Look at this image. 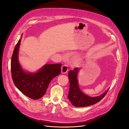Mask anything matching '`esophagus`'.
Segmentation results:
<instances>
[{"label":"esophagus","mask_w":129,"mask_h":129,"mask_svg":"<svg viewBox=\"0 0 129 129\" xmlns=\"http://www.w3.org/2000/svg\"><path fill=\"white\" fill-rule=\"evenodd\" d=\"M69 71V69L67 67V66L66 65H64L62 67V73L63 74H65L66 73Z\"/></svg>","instance_id":"esophagus-1"}]
</instances>
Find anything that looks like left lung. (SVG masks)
Segmentation results:
<instances>
[{"mask_svg":"<svg viewBox=\"0 0 129 129\" xmlns=\"http://www.w3.org/2000/svg\"><path fill=\"white\" fill-rule=\"evenodd\" d=\"M78 72L79 68L76 67L73 71L71 70L69 72L70 90L68 98L71 103L74 106L77 107H87L98 103L106 96L109 89L99 96L91 97L86 95L81 91L78 86L77 78Z\"/></svg>","mask_w":129,"mask_h":129,"instance_id":"obj_1","label":"left lung"}]
</instances>
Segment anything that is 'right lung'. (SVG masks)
Masks as SVG:
<instances>
[{
  "label": "right lung",
  "mask_w": 129,
  "mask_h": 129,
  "mask_svg": "<svg viewBox=\"0 0 129 129\" xmlns=\"http://www.w3.org/2000/svg\"><path fill=\"white\" fill-rule=\"evenodd\" d=\"M21 39L18 41L11 60V76L15 86L24 95L34 100L42 97L51 80L61 72V64H46L36 73L24 72L18 61L19 48Z\"/></svg>",
  "instance_id": "1"
}]
</instances>
